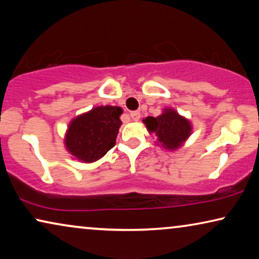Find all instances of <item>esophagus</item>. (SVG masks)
Returning <instances> with one entry per match:
<instances>
[{"instance_id": "34e87169", "label": "esophagus", "mask_w": 259, "mask_h": 259, "mask_svg": "<svg viewBox=\"0 0 259 259\" xmlns=\"http://www.w3.org/2000/svg\"><path fill=\"white\" fill-rule=\"evenodd\" d=\"M130 116L132 118V120H134V121H137V120H139V118H140V112H138V111L131 112Z\"/></svg>"}]
</instances>
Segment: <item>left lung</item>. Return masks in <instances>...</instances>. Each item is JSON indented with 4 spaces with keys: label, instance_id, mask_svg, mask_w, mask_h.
Here are the masks:
<instances>
[{
    "label": "left lung",
    "instance_id": "obj_1",
    "mask_svg": "<svg viewBox=\"0 0 259 259\" xmlns=\"http://www.w3.org/2000/svg\"><path fill=\"white\" fill-rule=\"evenodd\" d=\"M143 122L148 133L157 137L155 144L167 151L178 150L192 133V123L190 120L169 107L162 109V113L157 118L147 116Z\"/></svg>",
    "mask_w": 259,
    "mask_h": 259
}]
</instances>
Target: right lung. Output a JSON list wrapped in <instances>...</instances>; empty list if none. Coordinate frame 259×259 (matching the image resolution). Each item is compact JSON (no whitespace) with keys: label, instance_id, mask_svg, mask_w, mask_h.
<instances>
[{"label":"right lung","instance_id":"obj_1","mask_svg":"<svg viewBox=\"0 0 259 259\" xmlns=\"http://www.w3.org/2000/svg\"><path fill=\"white\" fill-rule=\"evenodd\" d=\"M122 108L118 106H98L69 122L65 136L66 150L74 159L94 162L115 145L121 126Z\"/></svg>","mask_w":259,"mask_h":259}]
</instances>
